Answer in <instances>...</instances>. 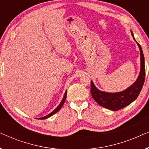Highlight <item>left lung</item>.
Returning a JSON list of instances; mask_svg holds the SVG:
<instances>
[{
    "instance_id": "1",
    "label": "left lung",
    "mask_w": 149,
    "mask_h": 149,
    "mask_svg": "<svg viewBox=\"0 0 149 149\" xmlns=\"http://www.w3.org/2000/svg\"><path fill=\"white\" fill-rule=\"evenodd\" d=\"M132 34L134 37L132 32ZM137 44L140 49V60H141V68H140V74L137 80L133 85H132L125 91L114 93L104 92V91L98 90L91 81V95L99 105L111 111H117L130 104L132 102L137 98L138 95L140 94L143 87L144 80H145V65H144V57L142 47L138 42Z\"/></svg>"
}]
</instances>
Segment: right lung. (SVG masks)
<instances>
[{
	"instance_id": "add662e5",
	"label": "right lung",
	"mask_w": 149,
	"mask_h": 149,
	"mask_svg": "<svg viewBox=\"0 0 149 149\" xmlns=\"http://www.w3.org/2000/svg\"><path fill=\"white\" fill-rule=\"evenodd\" d=\"M66 95H67V91H66V92H65V93H64V97H63V99H62V102H61V103L60 104L58 105V107H57L56 109H55L54 111L52 112V113H51L50 114H49V115H46L45 117H40V118H38V119H47V118H49V117H51V116L54 115L55 113H56L57 112H58L59 111H60V110L61 109V108L62 107L63 104H64V102H65V100H66Z\"/></svg>"
}]
</instances>
